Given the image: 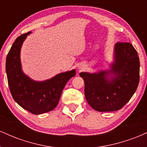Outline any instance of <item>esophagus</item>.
<instances>
[{"instance_id":"1","label":"esophagus","mask_w":147,"mask_h":147,"mask_svg":"<svg viewBox=\"0 0 147 147\" xmlns=\"http://www.w3.org/2000/svg\"><path fill=\"white\" fill-rule=\"evenodd\" d=\"M83 68H84L83 65H79V66L78 67V69H79V71H82V70H83Z\"/></svg>"}]
</instances>
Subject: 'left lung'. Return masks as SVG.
<instances>
[{
	"label": "left lung",
	"instance_id": "8db88e82",
	"mask_svg": "<svg viewBox=\"0 0 147 147\" xmlns=\"http://www.w3.org/2000/svg\"><path fill=\"white\" fill-rule=\"evenodd\" d=\"M115 62L111 70L79 74L85 83L84 93L88 103L99 112L115 111L131 99L139 84L140 59L138 52L128 42H118L115 46ZM116 75L109 81L106 76Z\"/></svg>",
	"mask_w": 147,
	"mask_h": 147
}]
</instances>
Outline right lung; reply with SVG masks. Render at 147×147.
<instances>
[{
	"label": "right lung",
	"instance_id": "1",
	"mask_svg": "<svg viewBox=\"0 0 147 147\" xmlns=\"http://www.w3.org/2000/svg\"><path fill=\"white\" fill-rule=\"evenodd\" d=\"M30 33L23 34L13 43L6 58V72L10 92L18 105L32 114L51 111L59 102L65 84L76 75L75 70L63 72L44 82H34L22 72L20 51Z\"/></svg>",
	"mask_w": 147,
	"mask_h": 147
}]
</instances>
